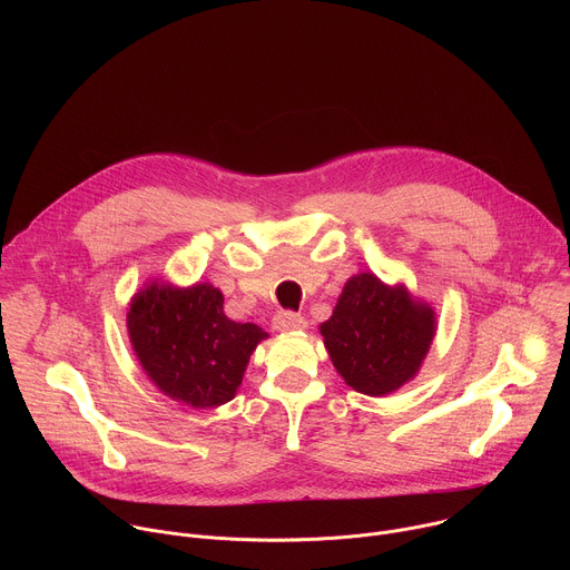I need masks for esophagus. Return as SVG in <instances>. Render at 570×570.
<instances>
[{
	"instance_id": "34e87169",
	"label": "esophagus",
	"mask_w": 570,
	"mask_h": 570,
	"mask_svg": "<svg viewBox=\"0 0 570 570\" xmlns=\"http://www.w3.org/2000/svg\"><path fill=\"white\" fill-rule=\"evenodd\" d=\"M273 327H275L277 332H284V334L304 332V330H306V320H304L299 313L284 311V313H277V315L273 317Z\"/></svg>"
}]
</instances>
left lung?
Returning <instances> with one entry per match:
<instances>
[{"label": "left lung", "mask_w": 570, "mask_h": 570, "mask_svg": "<svg viewBox=\"0 0 570 570\" xmlns=\"http://www.w3.org/2000/svg\"><path fill=\"white\" fill-rule=\"evenodd\" d=\"M435 330L431 304L372 273L350 277L332 317L320 324L338 374L370 396L390 394L420 372Z\"/></svg>", "instance_id": "left-lung-1"}]
</instances>
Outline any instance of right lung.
Returning a JSON list of instances; mask_svg holds the SVG:
<instances>
[{
    "mask_svg": "<svg viewBox=\"0 0 570 570\" xmlns=\"http://www.w3.org/2000/svg\"><path fill=\"white\" fill-rule=\"evenodd\" d=\"M128 336L146 376L174 401L216 409L234 399L250 354L268 334L223 313V293L207 282L178 288L150 282L135 293Z\"/></svg>",
    "mask_w": 570,
    "mask_h": 570,
    "instance_id": "obj_1",
    "label": "right lung"
}]
</instances>
